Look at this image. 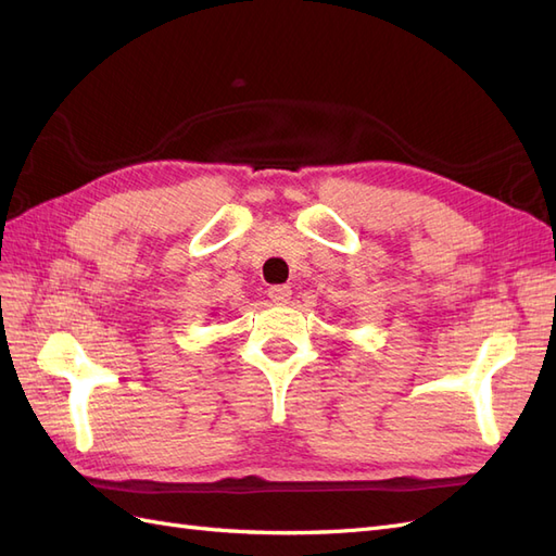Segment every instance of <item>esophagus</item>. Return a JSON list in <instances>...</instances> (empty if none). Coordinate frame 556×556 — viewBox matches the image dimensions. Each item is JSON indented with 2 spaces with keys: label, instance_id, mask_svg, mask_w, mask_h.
Returning a JSON list of instances; mask_svg holds the SVG:
<instances>
[{
  "label": "esophagus",
  "instance_id": "obj_1",
  "mask_svg": "<svg viewBox=\"0 0 556 556\" xmlns=\"http://www.w3.org/2000/svg\"><path fill=\"white\" fill-rule=\"evenodd\" d=\"M267 295L273 298V303L277 305H287L291 300V287H287V283H277V287H269Z\"/></svg>",
  "mask_w": 556,
  "mask_h": 556
}]
</instances>
